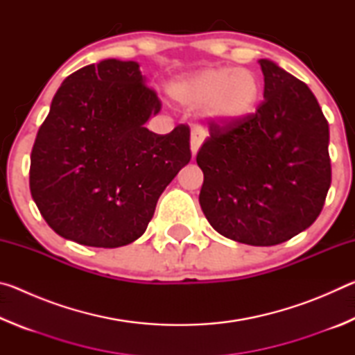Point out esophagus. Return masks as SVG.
<instances>
[{
	"mask_svg": "<svg viewBox=\"0 0 355 355\" xmlns=\"http://www.w3.org/2000/svg\"><path fill=\"white\" fill-rule=\"evenodd\" d=\"M203 142V135L200 133L199 130H194L191 133V153L192 156H196L197 152H199Z\"/></svg>",
	"mask_w": 355,
	"mask_h": 355,
	"instance_id": "1",
	"label": "esophagus"
}]
</instances>
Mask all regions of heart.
<instances>
[{"mask_svg":"<svg viewBox=\"0 0 355 355\" xmlns=\"http://www.w3.org/2000/svg\"><path fill=\"white\" fill-rule=\"evenodd\" d=\"M171 97L188 107H203V117L216 127H232L255 110L261 86L245 69H205L171 83Z\"/></svg>","mask_w":355,"mask_h":355,"instance_id":"obj_1","label":"heart"}]
</instances>
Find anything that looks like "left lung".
Segmentation results:
<instances>
[{
    "mask_svg": "<svg viewBox=\"0 0 355 355\" xmlns=\"http://www.w3.org/2000/svg\"><path fill=\"white\" fill-rule=\"evenodd\" d=\"M264 101L232 127L211 125L197 153L199 202L222 236L285 243L320 216L330 188L329 123L309 86L260 59Z\"/></svg>",
    "mask_w": 355,
    "mask_h": 355,
    "instance_id": "obj_1",
    "label": "left lung"
}]
</instances>
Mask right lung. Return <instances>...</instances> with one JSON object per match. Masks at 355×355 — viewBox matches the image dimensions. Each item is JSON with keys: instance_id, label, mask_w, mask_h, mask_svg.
Masks as SVG:
<instances>
[{"instance_id": "1", "label": "right lung", "mask_w": 355, "mask_h": 355, "mask_svg": "<svg viewBox=\"0 0 355 355\" xmlns=\"http://www.w3.org/2000/svg\"><path fill=\"white\" fill-rule=\"evenodd\" d=\"M135 61L103 59L64 80L35 137L29 188L59 236L114 249L147 230L156 202L189 163V128L156 135L161 110Z\"/></svg>"}]
</instances>
